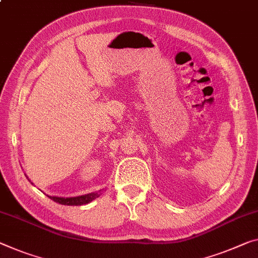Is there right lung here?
Returning <instances> with one entry per match:
<instances>
[{"mask_svg": "<svg viewBox=\"0 0 258 258\" xmlns=\"http://www.w3.org/2000/svg\"><path fill=\"white\" fill-rule=\"evenodd\" d=\"M101 195V190L99 191H93V193L80 195V196H75V198H58V196H49V199H51L52 201H55L59 204H63V206H83V204H87L92 202L93 200L99 198Z\"/></svg>", "mask_w": 258, "mask_h": 258, "instance_id": "obj_1", "label": "right lung"}]
</instances>
